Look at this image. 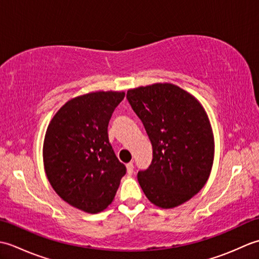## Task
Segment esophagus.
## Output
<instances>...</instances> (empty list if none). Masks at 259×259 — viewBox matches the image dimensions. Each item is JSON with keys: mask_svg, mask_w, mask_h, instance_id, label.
Segmentation results:
<instances>
[{"mask_svg": "<svg viewBox=\"0 0 259 259\" xmlns=\"http://www.w3.org/2000/svg\"><path fill=\"white\" fill-rule=\"evenodd\" d=\"M134 162H129V163H126V171H128V174L129 175H131L134 172Z\"/></svg>", "mask_w": 259, "mask_h": 259, "instance_id": "obj_1", "label": "esophagus"}]
</instances>
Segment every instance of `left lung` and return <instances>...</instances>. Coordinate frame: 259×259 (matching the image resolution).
<instances>
[{
  "label": "left lung",
  "instance_id": "left-lung-1",
  "mask_svg": "<svg viewBox=\"0 0 259 259\" xmlns=\"http://www.w3.org/2000/svg\"><path fill=\"white\" fill-rule=\"evenodd\" d=\"M126 99L152 145L151 164L138 172L142 191L159 208L183 205L202 189L211 172L214 140L205 108L168 82L129 89Z\"/></svg>",
  "mask_w": 259,
  "mask_h": 259
}]
</instances>
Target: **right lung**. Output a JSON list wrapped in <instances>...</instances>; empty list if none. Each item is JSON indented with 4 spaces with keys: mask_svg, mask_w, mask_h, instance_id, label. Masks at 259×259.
<instances>
[{
    "mask_svg": "<svg viewBox=\"0 0 259 259\" xmlns=\"http://www.w3.org/2000/svg\"><path fill=\"white\" fill-rule=\"evenodd\" d=\"M123 91H96L71 99L48 125L43 164L49 183L69 205L88 213L107 209L125 167L108 137L110 118Z\"/></svg>",
    "mask_w": 259,
    "mask_h": 259,
    "instance_id": "right-lung-1",
    "label": "right lung"
}]
</instances>
